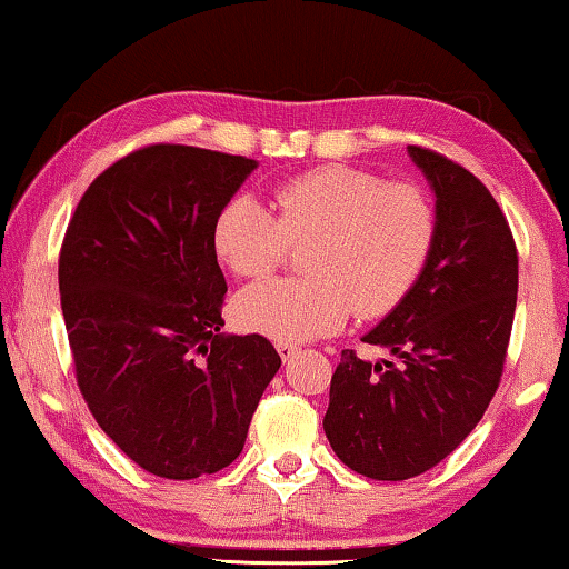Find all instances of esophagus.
Segmentation results:
<instances>
[{"mask_svg": "<svg viewBox=\"0 0 569 569\" xmlns=\"http://www.w3.org/2000/svg\"><path fill=\"white\" fill-rule=\"evenodd\" d=\"M276 349H278V355H281L283 362H288V359L296 357V355H299V351H301L296 345H288V341H278Z\"/></svg>", "mask_w": 569, "mask_h": 569, "instance_id": "1", "label": "esophagus"}]
</instances>
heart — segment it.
Here are the masks:
<instances>
[{
	"instance_id": "1",
	"label": "heart",
	"mask_w": 569,
	"mask_h": 569,
	"mask_svg": "<svg viewBox=\"0 0 569 569\" xmlns=\"http://www.w3.org/2000/svg\"><path fill=\"white\" fill-rule=\"evenodd\" d=\"M276 214L236 194L212 222V248L236 276L281 266L288 246H303V278H268L242 288L236 319L276 341H309L345 327L349 313L375 319L405 301L436 246L430 197L408 182L351 167H321L273 192Z\"/></svg>"
}]
</instances>
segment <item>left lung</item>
Segmentation results:
<instances>
[{"instance_id": "obj_1", "label": "left lung", "mask_w": 569, "mask_h": 569, "mask_svg": "<svg viewBox=\"0 0 569 569\" xmlns=\"http://www.w3.org/2000/svg\"><path fill=\"white\" fill-rule=\"evenodd\" d=\"M408 154L436 192V246L405 301L362 337L400 362L341 351L323 415L339 461L375 481L426 473L483 418L519 288L509 222L481 179L430 149Z\"/></svg>"}]
</instances>
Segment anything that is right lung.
<instances>
[{
	"mask_svg": "<svg viewBox=\"0 0 569 569\" xmlns=\"http://www.w3.org/2000/svg\"><path fill=\"white\" fill-rule=\"evenodd\" d=\"M256 159L154 143L80 197L58 281L76 380L133 463L189 481L230 466L281 357L260 333H220L228 283L212 222Z\"/></svg>",
	"mask_w": 569,
	"mask_h": 569,
	"instance_id": "add662e5",
	"label": "right lung"
}]
</instances>
